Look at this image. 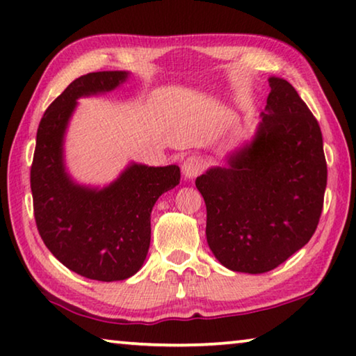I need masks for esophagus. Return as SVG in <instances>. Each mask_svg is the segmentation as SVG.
<instances>
[{"instance_id": "34e87169", "label": "esophagus", "mask_w": 356, "mask_h": 356, "mask_svg": "<svg viewBox=\"0 0 356 356\" xmlns=\"http://www.w3.org/2000/svg\"><path fill=\"white\" fill-rule=\"evenodd\" d=\"M204 164H203V160L198 156H188L187 160L184 161L182 164V174L185 179H195L198 174L203 171Z\"/></svg>"}]
</instances>
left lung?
Returning <instances> with one entry per match:
<instances>
[{"label": "left lung", "instance_id": "8db88e82", "mask_svg": "<svg viewBox=\"0 0 356 356\" xmlns=\"http://www.w3.org/2000/svg\"><path fill=\"white\" fill-rule=\"evenodd\" d=\"M256 132L229 153L225 166L196 177L206 203V238L233 272L265 273L310 241L320 220L327 168L315 116L283 78Z\"/></svg>", "mask_w": 356, "mask_h": 356}]
</instances>
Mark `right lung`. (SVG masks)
<instances>
[{"label": "right lung", "mask_w": 356, "mask_h": 356, "mask_svg": "<svg viewBox=\"0 0 356 356\" xmlns=\"http://www.w3.org/2000/svg\"><path fill=\"white\" fill-rule=\"evenodd\" d=\"M129 72L76 78L49 105L36 132L30 184L38 232L57 261L84 278L121 281L139 272L150 248V214L179 185L180 169L129 163L105 187L81 185L65 166V134L78 99L115 91Z\"/></svg>", "instance_id": "right-lung-1"}]
</instances>
